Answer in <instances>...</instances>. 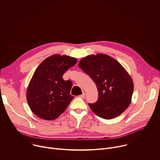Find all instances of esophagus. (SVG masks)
I'll list each match as a JSON object with an SVG mask.
<instances>
[{"mask_svg":"<svg viewBox=\"0 0 160 160\" xmlns=\"http://www.w3.org/2000/svg\"><path fill=\"white\" fill-rule=\"evenodd\" d=\"M85 96H86V93H83L82 95H81L79 96V97L81 98H85Z\"/></svg>","mask_w":160,"mask_h":160,"instance_id":"obj_1","label":"esophagus"}]
</instances>
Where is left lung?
Returning <instances> with one entry per match:
<instances>
[{
	"mask_svg": "<svg viewBox=\"0 0 160 160\" xmlns=\"http://www.w3.org/2000/svg\"><path fill=\"white\" fill-rule=\"evenodd\" d=\"M78 66L96 84L98 100L89 103L92 111L105 119H111L125 111L132 102L133 80L117 60L99 53L84 57Z\"/></svg>",
	"mask_w": 160,
	"mask_h": 160,
	"instance_id": "8db88e82",
	"label": "left lung"
}]
</instances>
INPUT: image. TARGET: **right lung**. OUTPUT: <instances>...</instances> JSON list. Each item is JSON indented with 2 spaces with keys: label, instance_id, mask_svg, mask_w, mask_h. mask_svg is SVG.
<instances>
[{
  "label": "right lung",
  "instance_id": "add662e5",
  "mask_svg": "<svg viewBox=\"0 0 160 160\" xmlns=\"http://www.w3.org/2000/svg\"><path fill=\"white\" fill-rule=\"evenodd\" d=\"M67 55H53L46 58L35 70L27 90V100L38 117L53 120L67 109L74 97L70 94L72 83L63 75L77 63Z\"/></svg>",
  "mask_w": 160,
  "mask_h": 160
}]
</instances>
